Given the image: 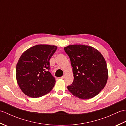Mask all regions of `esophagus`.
I'll return each instance as SVG.
<instances>
[{
    "label": "esophagus",
    "mask_w": 126,
    "mask_h": 126,
    "mask_svg": "<svg viewBox=\"0 0 126 126\" xmlns=\"http://www.w3.org/2000/svg\"><path fill=\"white\" fill-rule=\"evenodd\" d=\"M64 77H65V75H63L61 77V79H63L64 78Z\"/></svg>",
    "instance_id": "esophagus-1"
}]
</instances>
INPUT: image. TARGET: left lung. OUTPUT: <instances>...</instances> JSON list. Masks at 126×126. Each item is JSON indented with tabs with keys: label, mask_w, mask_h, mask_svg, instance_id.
Segmentation results:
<instances>
[{
	"label": "left lung",
	"mask_w": 126,
	"mask_h": 126,
	"mask_svg": "<svg viewBox=\"0 0 126 126\" xmlns=\"http://www.w3.org/2000/svg\"><path fill=\"white\" fill-rule=\"evenodd\" d=\"M64 49L70 59L74 77L68 89L81 99L95 97L107 82L108 69L103 56L88 45H70Z\"/></svg>",
	"instance_id": "left-lung-1"
}]
</instances>
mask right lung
<instances>
[{
  "mask_svg": "<svg viewBox=\"0 0 126 126\" xmlns=\"http://www.w3.org/2000/svg\"><path fill=\"white\" fill-rule=\"evenodd\" d=\"M57 48L55 45H37L21 55L16 66V78L25 95L39 97L52 89L56 81L49 71L50 60Z\"/></svg>",
  "mask_w": 126,
  "mask_h": 126,
  "instance_id": "obj_1",
  "label": "right lung"
}]
</instances>
